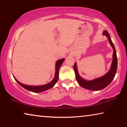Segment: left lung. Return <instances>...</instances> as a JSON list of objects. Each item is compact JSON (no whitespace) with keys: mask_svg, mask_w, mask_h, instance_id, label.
<instances>
[{"mask_svg":"<svg viewBox=\"0 0 127 127\" xmlns=\"http://www.w3.org/2000/svg\"><path fill=\"white\" fill-rule=\"evenodd\" d=\"M103 35L106 36L108 38L109 43L111 45V47L113 49V61L111 63V68L109 71L103 76L99 78L94 79L91 81H87L79 76L78 70H77L76 63H74L73 68L76 74V78L77 81L78 82V84L84 89H86L90 90H94V91H97L104 89V88L107 87L113 81L114 77H115L116 73H117V66H118V59L117 53L115 49V46L114 45L112 41L111 40L110 36L107 31L105 30L103 32Z\"/></svg>","mask_w":127,"mask_h":127,"instance_id":"obj_1","label":"left lung"}]
</instances>
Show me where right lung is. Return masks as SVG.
<instances>
[{
  "mask_svg": "<svg viewBox=\"0 0 127 127\" xmlns=\"http://www.w3.org/2000/svg\"><path fill=\"white\" fill-rule=\"evenodd\" d=\"M65 59L63 58L61 59H59L57 62H56L55 64V74L54 78L53 79V81L50 82V83H48V84L44 85H41V86H28L24 84H22L21 82H20L18 81H17V79L14 78L15 80L17 81V82L18 83L19 85H21L22 87L24 88V89L29 90L30 91L33 92H36V93H38V92H41L44 91H46L47 90H49L52 88L55 85L56 83L57 82L59 78V68L61 67V66L62 64H63V62Z\"/></svg>",
  "mask_w": 127,
  "mask_h": 127,
  "instance_id": "right-lung-1",
  "label": "right lung"
}]
</instances>
